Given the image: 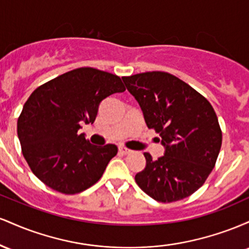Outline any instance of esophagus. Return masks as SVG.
I'll return each mask as SVG.
<instances>
[{
    "instance_id": "1",
    "label": "esophagus",
    "mask_w": 249,
    "mask_h": 249,
    "mask_svg": "<svg viewBox=\"0 0 249 249\" xmlns=\"http://www.w3.org/2000/svg\"><path fill=\"white\" fill-rule=\"evenodd\" d=\"M119 152L123 153V154H128V153L132 152V151H131L130 148H127L125 146H119Z\"/></svg>"
}]
</instances>
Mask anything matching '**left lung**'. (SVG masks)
<instances>
[{"instance_id": "obj_1", "label": "left lung", "mask_w": 249, "mask_h": 249, "mask_svg": "<svg viewBox=\"0 0 249 249\" xmlns=\"http://www.w3.org/2000/svg\"><path fill=\"white\" fill-rule=\"evenodd\" d=\"M141 105L148 128L159 133L165 154L137 173V185L160 202L185 199L215 166L222 133L211 103L187 83L162 71L122 77Z\"/></svg>"}]
</instances>
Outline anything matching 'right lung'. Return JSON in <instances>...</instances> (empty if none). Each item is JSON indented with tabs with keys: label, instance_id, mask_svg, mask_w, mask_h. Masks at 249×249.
I'll return each mask as SVG.
<instances>
[{
	"label": "right lung",
	"instance_id": "add662e5",
	"mask_svg": "<svg viewBox=\"0 0 249 249\" xmlns=\"http://www.w3.org/2000/svg\"><path fill=\"white\" fill-rule=\"evenodd\" d=\"M124 91L121 77L93 68L71 70L37 88L17 121L22 153L37 178L63 194L95 185L118 148L90 144L78 131L95 122L103 99Z\"/></svg>",
	"mask_w": 249,
	"mask_h": 249
}]
</instances>
